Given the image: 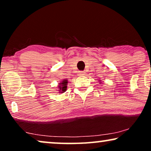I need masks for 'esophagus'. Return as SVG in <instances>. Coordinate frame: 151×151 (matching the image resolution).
Returning <instances> with one entry per match:
<instances>
[{"label":"esophagus","mask_w":151,"mask_h":151,"mask_svg":"<svg viewBox=\"0 0 151 151\" xmlns=\"http://www.w3.org/2000/svg\"><path fill=\"white\" fill-rule=\"evenodd\" d=\"M79 76H84L85 75V72L84 71H80L79 72V74H78Z\"/></svg>","instance_id":"1"}]
</instances>
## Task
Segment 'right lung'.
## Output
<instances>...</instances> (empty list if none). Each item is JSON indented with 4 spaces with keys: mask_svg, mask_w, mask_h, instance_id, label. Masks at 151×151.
<instances>
[{
    "mask_svg": "<svg viewBox=\"0 0 151 151\" xmlns=\"http://www.w3.org/2000/svg\"><path fill=\"white\" fill-rule=\"evenodd\" d=\"M67 84H68V80H63V81L60 82L58 85L59 88V93H64L66 91L67 88Z\"/></svg>",
    "mask_w": 151,
    "mask_h": 151,
    "instance_id": "right-lung-1",
    "label": "right lung"
}]
</instances>
